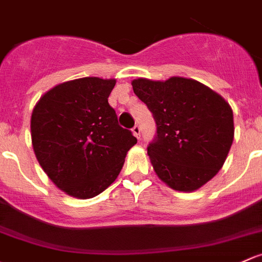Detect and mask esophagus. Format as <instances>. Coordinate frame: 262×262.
<instances>
[{
	"label": "esophagus",
	"instance_id": "esophagus-1",
	"mask_svg": "<svg viewBox=\"0 0 262 262\" xmlns=\"http://www.w3.org/2000/svg\"><path fill=\"white\" fill-rule=\"evenodd\" d=\"M132 132H133V134L137 137V138H140V126L138 125V124L133 126V129H132Z\"/></svg>",
	"mask_w": 262,
	"mask_h": 262
}]
</instances>
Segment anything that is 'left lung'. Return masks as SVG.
Listing matches in <instances>:
<instances>
[{
	"label": "left lung",
	"instance_id": "1",
	"mask_svg": "<svg viewBox=\"0 0 262 262\" xmlns=\"http://www.w3.org/2000/svg\"><path fill=\"white\" fill-rule=\"evenodd\" d=\"M132 85L156 120L148 156L159 180L174 191L201 188L219 173L232 145L230 104L202 82L181 76L139 78Z\"/></svg>",
	"mask_w": 262,
	"mask_h": 262
}]
</instances>
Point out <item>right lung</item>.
Instances as JSON below:
<instances>
[{
	"label": "right lung",
	"mask_w": 262,
	"mask_h": 262,
	"mask_svg": "<svg viewBox=\"0 0 262 262\" xmlns=\"http://www.w3.org/2000/svg\"><path fill=\"white\" fill-rule=\"evenodd\" d=\"M115 82L95 76L65 81L32 110L35 156L55 186L71 197L88 200L108 188L137 143L108 103Z\"/></svg>",
	"instance_id": "obj_1"
}]
</instances>
